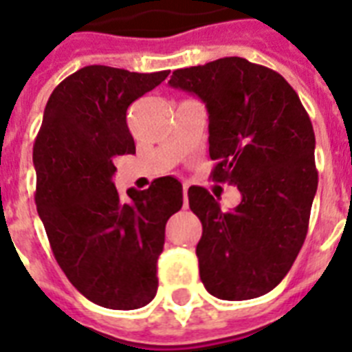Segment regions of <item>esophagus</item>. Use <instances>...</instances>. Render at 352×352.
Instances as JSON below:
<instances>
[{
    "instance_id": "34e87169",
    "label": "esophagus",
    "mask_w": 352,
    "mask_h": 352,
    "mask_svg": "<svg viewBox=\"0 0 352 352\" xmlns=\"http://www.w3.org/2000/svg\"><path fill=\"white\" fill-rule=\"evenodd\" d=\"M182 193H184V206H186V204H188V186H186V184L182 186Z\"/></svg>"
}]
</instances>
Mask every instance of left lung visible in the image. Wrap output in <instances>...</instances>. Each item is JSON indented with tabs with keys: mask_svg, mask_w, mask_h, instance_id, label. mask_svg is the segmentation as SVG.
Listing matches in <instances>:
<instances>
[{
	"mask_svg": "<svg viewBox=\"0 0 352 352\" xmlns=\"http://www.w3.org/2000/svg\"><path fill=\"white\" fill-rule=\"evenodd\" d=\"M168 84L204 102L212 179L243 197L223 212L208 190H188L203 223L201 281L219 300L259 298L281 283L307 237L318 188L311 118L281 74L239 56L177 69Z\"/></svg>",
	"mask_w": 352,
	"mask_h": 352,
	"instance_id": "obj_1",
	"label": "left lung"
}]
</instances>
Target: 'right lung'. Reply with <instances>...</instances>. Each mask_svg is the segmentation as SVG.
<instances>
[{
  "label": "right lung",
  "instance_id": "right-lung-1",
  "mask_svg": "<svg viewBox=\"0 0 352 352\" xmlns=\"http://www.w3.org/2000/svg\"><path fill=\"white\" fill-rule=\"evenodd\" d=\"M170 71L129 73L87 65L60 82L36 137V208L58 265L96 305L133 311L157 294L166 223L182 208V184L160 177L148 190L113 184L117 155L135 153L127 107Z\"/></svg>",
  "mask_w": 352,
  "mask_h": 352
}]
</instances>
